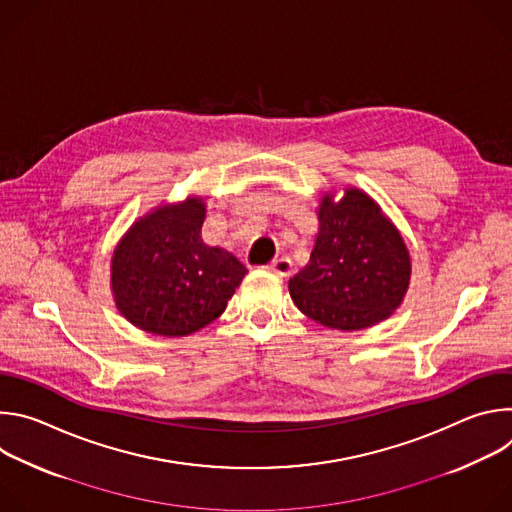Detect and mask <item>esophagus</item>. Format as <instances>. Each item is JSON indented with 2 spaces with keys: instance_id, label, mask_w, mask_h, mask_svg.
I'll use <instances>...</instances> for the list:
<instances>
[{
  "instance_id": "34e87169",
  "label": "esophagus",
  "mask_w": 512,
  "mask_h": 512,
  "mask_svg": "<svg viewBox=\"0 0 512 512\" xmlns=\"http://www.w3.org/2000/svg\"><path fill=\"white\" fill-rule=\"evenodd\" d=\"M267 269L279 277H287L291 273V269H294V263H291V259H287V257H277L267 265Z\"/></svg>"
}]
</instances>
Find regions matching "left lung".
<instances>
[{
  "label": "left lung",
  "mask_w": 512,
  "mask_h": 512,
  "mask_svg": "<svg viewBox=\"0 0 512 512\" xmlns=\"http://www.w3.org/2000/svg\"><path fill=\"white\" fill-rule=\"evenodd\" d=\"M310 263L289 279L302 314L334 330H362L387 320L403 302L411 261L395 225L358 188L326 194Z\"/></svg>",
  "instance_id": "left-lung-1"
}]
</instances>
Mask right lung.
Instances as JSON below:
<instances>
[{"instance_id": "right-lung-1", "label": "right lung", "mask_w": 512, "mask_h": 512, "mask_svg": "<svg viewBox=\"0 0 512 512\" xmlns=\"http://www.w3.org/2000/svg\"><path fill=\"white\" fill-rule=\"evenodd\" d=\"M202 198L158 206L141 216L111 259L117 310L133 326L158 336H188L221 316L247 267L200 229Z\"/></svg>"}]
</instances>
